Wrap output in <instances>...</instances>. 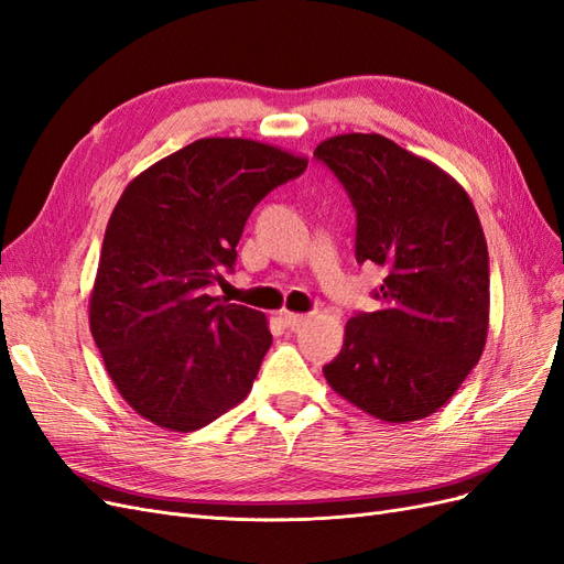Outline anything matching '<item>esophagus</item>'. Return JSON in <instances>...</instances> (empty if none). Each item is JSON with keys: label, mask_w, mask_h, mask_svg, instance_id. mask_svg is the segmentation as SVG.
Here are the masks:
<instances>
[{"label": "esophagus", "mask_w": 564, "mask_h": 564, "mask_svg": "<svg viewBox=\"0 0 564 564\" xmlns=\"http://www.w3.org/2000/svg\"><path fill=\"white\" fill-rule=\"evenodd\" d=\"M280 319L284 322V327H289V329H299L301 324H305V322H308L311 317H308V315H301V313H289V311H282V313H280Z\"/></svg>", "instance_id": "34e87169"}]
</instances>
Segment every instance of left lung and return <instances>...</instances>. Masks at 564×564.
<instances>
[{
  "mask_svg": "<svg viewBox=\"0 0 564 564\" xmlns=\"http://www.w3.org/2000/svg\"><path fill=\"white\" fill-rule=\"evenodd\" d=\"M315 158L357 212V261L383 265L381 308L348 319L324 367L340 398L386 423L435 414L480 360L489 329V253L456 178L381 133H340Z\"/></svg>",
  "mask_w": 564,
  "mask_h": 564,
  "instance_id": "obj_1",
  "label": "left lung"
}]
</instances>
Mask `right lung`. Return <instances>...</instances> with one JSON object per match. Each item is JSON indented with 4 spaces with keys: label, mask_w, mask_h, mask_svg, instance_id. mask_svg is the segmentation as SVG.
I'll return each instance as SVG.
<instances>
[{
    "label": "right lung",
    "mask_w": 564,
    "mask_h": 564,
    "mask_svg": "<svg viewBox=\"0 0 564 564\" xmlns=\"http://www.w3.org/2000/svg\"><path fill=\"white\" fill-rule=\"evenodd\" d=\"M308 160L249 139H199L135 176L115 204L89 327L135 414L191 433L240 404L272 336L263 313L207 286L232 270L249 214Z\"/></svg>",
    "instance_id": "add662e5"
}]
</instances>
